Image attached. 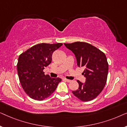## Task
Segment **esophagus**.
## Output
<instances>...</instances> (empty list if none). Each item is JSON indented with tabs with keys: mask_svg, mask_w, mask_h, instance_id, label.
Masks as SVG:
<instances>
[{
	"mask_svg": "<svg viewBox=\"0 0 127 127\" xmlns=\"http://www.w3.org/2000/svg\"><path fill=\"white\" fill-rule=\"evenodd\" d=\"M64 80H65L66 81H67V83H69V82H70L71 81V80H69V79H64Z\"/></svg>",
	"mask_w": 127,
	"mask_h": 127,
	"instance_id": "34e87169",
	"label": "esophagus"
}]
</instances>
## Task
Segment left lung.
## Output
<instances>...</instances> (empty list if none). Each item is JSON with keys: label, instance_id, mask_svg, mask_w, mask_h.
I'll list each match as a JSON object with an SVG mask.
<instances>
[{"label": "left lung", "instance_id": "left-lung-1", "mask_svg": "<svg viewBox=\"0 0 127 127\" xmlns=\"http://www.w3.org/2000/svg\"><path fill=\"white\" fill-rule=\"evenodd\" d=\"M64 45L73 53L78 66L84 68L83 74L86 81L77 80L79 88L72 93L83 101L94 99L101 93L106 83L109 69L106 57L103 52L87 43L77 41Z\"/></svg>", "mask_w": 127, "mask_h": 127}]
</instances>
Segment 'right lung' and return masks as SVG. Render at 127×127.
<instances>
[{"label":"right lung","instance_id":"1","mask_svg":"<svg viewBox=\"0 0 127 127\" xmlns=\"http://www.w3.org/2000/svg\"><path fill=\"white\" fill-rule=\"evenodd\" d=\"M62 46V43H40L20 55L18 75L22 88L30 98L42 100L56 90L61 79L45 75L43 69L51 64L53 53Z\"/></svg>","mask_w":127,"mask_h":127}]
</instances>
